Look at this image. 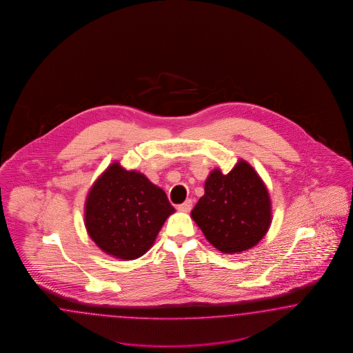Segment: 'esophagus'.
Instances as JSON below:
<instances>
[{"label":"esophagus","instance_id":"esophagus-1","mask_svg":"<svg viewBox=\"0 0 353 353\" xmlns=\"http://www.w3.org/2000/svg\"><path fill=\"white\" fill-rule=\"evenodd\" d=\"M192 199H186L183 203L179 204V211H181V212H189L190 210H192Z\"/></svg>","mask_w":353,"mask_h":353}]
</instances>
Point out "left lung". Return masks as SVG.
Segmentation results:
<instances>
[{
	"instance_id": "left-lung-1",
	"label": "left lung",
	"mask_w": 353,
	"mask_h": 353,
	"mask_svg": "<svg viewBox=\"0 0 353 353\" xmlns=\"http://www.w3.org/2000/svg\"><path fill=\"white\" fill-rule=\"evenodd\" d=\"M192 217L219 251H246L260 242L270 225L267 188L246 161H239L228 174L214 170Z\"/></svg>"
}]
</instances>
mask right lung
Masks as SVG:
<instances>
[{"mask_svg":"<svg viewBox=\"0 0 353 353\" xmlns=\"http://www.w3.org/2000/svg\"><path fill=\"white\" fill-rule=\"evenodd\" d=\"M174 212L165 192L139 172L112 164L88 195L85 226L108 255L132 260L152 246L167 217Z\"/></svg>","mask_w":353,"mask_h":353,"instance_id":"add662e5","label":"right lung"}]
</instances>
